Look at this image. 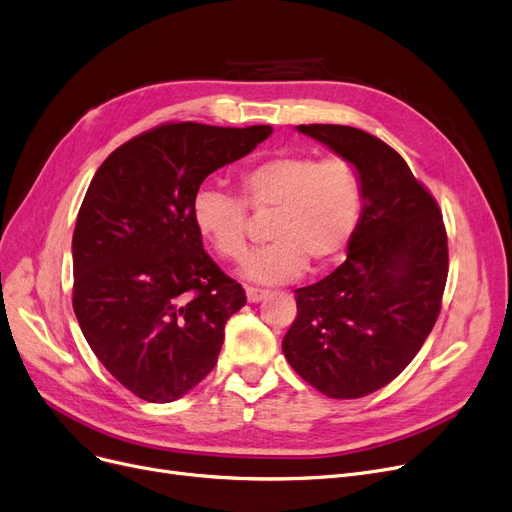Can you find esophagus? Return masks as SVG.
<instances>
[{
    "label": "esophagus",
    "mask_w": 512,
    "mask_h": 512,
    "mask_svg": "<svg viewBox=\"0 0 512 512\" xmlns=\"http://www.w3.org/2000/svg\"><path fill=\"white\" fill-rule=\"evenodd\" d=\"M265 297H268V291H263V288H255V286H247V299H249V303H259Z\"/></svg>",
    "instance_id": "obj_1"
}]
</instances>
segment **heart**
Returning a JSON list of instances; mask_svg holds the SVG:
<instances>
[{
	"label": "heart",
	"instance_id": "b5f03b06",
	"mask_svg": "<svg viewBox=\"0 0 512 512\" xmlns=\"http://www.w3.org/2000/svg\"><path fill=\"white\" fill-rule=\"evenodd\" d=\"M240 198L215 188L194 196V226L213 251L238 261L249 251L251 217H272V244L242 263V276L255 282L297 278L307 261L324 268L337 261L358 230L364 190L355 167L343 157L318 159L291 152L257 161L238 175Z\"/></svg>",
	"mask_w": 512,
	"mask_h": 512
}]
</instances>
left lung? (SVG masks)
Returning a JSON list of instances; mask_svg holds the SVG:
<instances>
[{"instance_id":"8db88e82","label":"left lung","mask_w":512,"mask_h":512,"mask_svg":"<svg viewBox=\"0 0 512 512\" xmlns=\"http://www.w3.org/2000/svg\"><path fill=\"white\" fill-rule=\"evenodd\" d=\"M360 173L364 205L347 259L297 288L282 341L288 364L320 393L364 397L389 385L433 330L448 280V236L433 194L406 161L347 125H299Z\"/></svg>"}]
</instances>
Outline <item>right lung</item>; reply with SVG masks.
<instances>
[{
	"mask_svg": "<svg viewBox=\"0 0 512 512\" xmlns=\"http://www.w3.org/2000/svg\"><path fill=\"white\" fill-rule=\"evenodd\" d=\"M270 125L163 123L119 146L85 192L73 234V309L96 358L133 395L175 402L215 368L244 288L192 219L205 177Z\"/></svg>",
	"mask_w": 512,
	"mask_h": 512,
	"instance_id": "1",
	"label": "right lung"
}]
</instances>
